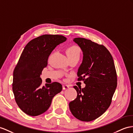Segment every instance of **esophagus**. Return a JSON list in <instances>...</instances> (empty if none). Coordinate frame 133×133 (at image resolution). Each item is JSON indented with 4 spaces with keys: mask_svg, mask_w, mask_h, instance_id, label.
<instances>
[{
    "mask_svg": "<svg viewBox=\"0 0 133 133\" xmlns=\"http://www.w3.org/2000/svg\"><path fill=\"white\" fill-rule=\"evenodd\" d=\"M69 88V86L67 85H63V89L66 90Z\"/></svg>",
    "mask_w": 133,
    "mask_h": 133,
    "instance_id": "obj_1",
    "label": "esophagus"
}]
</instances>
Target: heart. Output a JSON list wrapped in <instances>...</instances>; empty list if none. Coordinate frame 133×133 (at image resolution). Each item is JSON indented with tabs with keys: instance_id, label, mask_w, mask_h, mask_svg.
I'll list each match as a JSON object with an SVG mask.
<instances>
[{
	"instance_id": "obj_1",
	"label": "heart",
	"mask_w": 133,
	"mask_h": 133,
	"mask_svg": "<svg viewBox=\"0 0 133 133\" xmlns=\"http://www.w3.org/2000/svg\"><path fill=\"white\" fill-rule=\"evenodd\" d=\"M66 53L68 58H79L80 57V50L79 48L75 45L70 46L66 50Z\"/></svg>"
}]
</instances>
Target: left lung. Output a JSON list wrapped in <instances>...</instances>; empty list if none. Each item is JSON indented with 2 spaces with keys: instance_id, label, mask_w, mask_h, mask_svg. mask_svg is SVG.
Returning <instances> with one entry per match:
<instances>
[{
  "instance_id": "1",
  "label": "left lung",
  "mask_w": 133,
  "mask_h": 133,
  "mask_svg": "<svg viewBox=\"0 0 133 133\" xmlns=\"http://www.w3.org/2000/svg\"><path fill=\"white\" fill-rule=\"evenodd\" d=\"M82 50L83 59L78 69V81L85 87L74 88L77 97L70 102L71 113L83 121H90L104 114L110 106L117 87V75L113 58L106 48L90 40H73Z\"/></svg>"
}]
</instances>
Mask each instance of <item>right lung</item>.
Segmentation results:
<instances>
[{
    "label": "right lung",
    "instance_id": "1",
    "mask_svg": "<svg viewBox=\"0 0 133 133\" xmlns=\"http://www.w3.org/2000/svg\"><path fill=\"white\" fill-rule=\"evenodd\" d=\"M66 39L62 35H43L30 41L23 49L13 71L12 89L17 104L27 115L43 114L62 91V85L57 82L42 87L40 76L50 53Z\"/></svg>",
    "mask_w": 133,
    "mask_h": 133
}]
</instances>
